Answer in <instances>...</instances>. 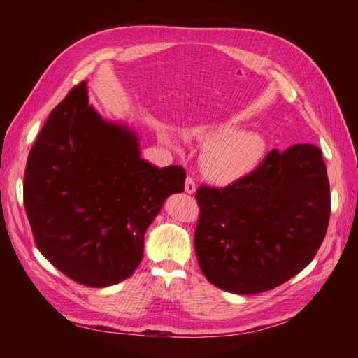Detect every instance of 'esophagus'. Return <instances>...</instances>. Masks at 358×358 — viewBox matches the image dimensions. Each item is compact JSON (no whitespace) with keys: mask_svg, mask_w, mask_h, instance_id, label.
Segmentation results:
<instances>
[{"mask_svg":"<svg viewBox=\"0 0 358 358\" xmlns=\"http://www.w3.org/2000/svg\"><path fill=\"white\" fill-rule=\"evenodd\" d=\"M196 188H197L196 179H194L192 176H188L187 180H185V191H187L188 194H192V192H196Z\"/></svg>","mask_w":358,"mask_h":358,"instance_id":"esophagus-1","label":"esophagus"}]
</instances>
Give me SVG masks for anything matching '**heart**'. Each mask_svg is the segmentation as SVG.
I'll use <instances>...</instances> for the list:
<instances>
[{"label": "heart", "mask_w": 358, "mask_h": 358, "mask_svg": "<svg viewBox=\"0 0 358 358\" xmlns=\"http://www.w3.org/2000/svg\"><path fill=\"white\" fill-rule=\"evenodd\" d=\"M234 122L218 127H196L187 129L185 137L204 142L200 164L204 175L216 182H233L251 173L262 161L266 143L254 131H233Z\"/></svg>", "instance_id": "obj_1"}]
</instances>
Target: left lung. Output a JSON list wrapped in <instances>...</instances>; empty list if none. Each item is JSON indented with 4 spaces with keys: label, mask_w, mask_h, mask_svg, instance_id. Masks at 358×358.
<instances>
[{
    "label": "left lung",
    "mask_w": 358,
    "mask_h": 358,
    "mask_svg": "<svg viewBox=\"0 0 358 358\" xmlns=\"http://www.w3.org/2000/svg\"><path fill=\"white\" fill-rule=\"evenodd\" d=\"M194 246L206 279L234 294H258L305 268L326 237L330 183L320 148L270 150L222 188L200 185Z\"/></svg>",
    "instance_id": "obj_1"
}]
</instances>
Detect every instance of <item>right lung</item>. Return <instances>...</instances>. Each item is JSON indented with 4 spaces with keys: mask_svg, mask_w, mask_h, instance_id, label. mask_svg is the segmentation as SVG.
Segmentation results:
<instances>
[{
    "mask_svg": "<svg viewBox=\"0 0 358 358\" xmlns=\"http://www.w3.org/2000/svg\"><path fill=\"white\" fill-rule=\"evenodd\" d=\"M180 166L140 159L137 138L71 88L43 125L24 175V204L36 246L71 280L109 287L133 275L145 231L164 200L185 189Z\"/></svg>",
    "mask_w": 358,
    "mask_h": 358,
    "instance_id": "add662e5",
    "label": "right lung"
}]
</instances>
